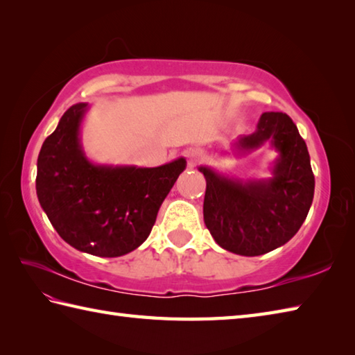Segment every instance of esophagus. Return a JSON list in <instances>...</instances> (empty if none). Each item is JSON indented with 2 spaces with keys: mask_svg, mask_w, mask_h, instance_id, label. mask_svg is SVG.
I'll use <instances>...</instances> for the list:
<instances>
[{
  "mask_svg": "<svg viewBox=\"0 0 355 355\" xmlns=\"http://www.w3.org/2000/svg\"><path fill=\"white\" fill-rule=\"evenodd\" d=\"M186 158H187V166H189V168H195V166H197L202 158V153L200 149H195V148L187 149Z\"/></svg>",
  "mask_w": 355,
  "mask_h": 355,
  "instance_id": "esophagus-1",
  "label": "esophagus"
}]
</instances>
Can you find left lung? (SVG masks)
<instances>
[{
	"label": "left lung",
	"instance_id": "left-lung-1",
	"mask_svg": "<svg viewBox=\"0 0 355 355\" xmlns=\"http://www.w3.org/2000/svg\"><path fill=\"white\" fill-rule=\"evenodd\" d=\"M270 143L277 153L270 178H229L209 166L202 214L215 243L241 256H259L284 245L304 224L314 197L306 143L284 112H263L256 131L239 135L233 149L250 153Z\"/></svg>",
	"mask_w": 355,
	"mask_h": 355
}]
</instances>
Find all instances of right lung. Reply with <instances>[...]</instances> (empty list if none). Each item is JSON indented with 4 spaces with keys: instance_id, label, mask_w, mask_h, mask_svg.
Masks as SVG:
<instances>
[{
    "instance_id": "1",
    "label": "right lung",
    "mask_w": 355,
    "mask_h": 355,
    "mask_svg": "<svg viewBox=\"0 0 355 355\" xmlns=\"http://www.w3.org/2000/svg\"><path fill=\"white\" fill-rule=\"evenodd\" d=\"M87 111L88 103L73 105L42 143L36 195L67 244L117 258L145 243L186 160L180 157L157 168L96 164L80 143Z\"/></svg>"
}]
</instances>
